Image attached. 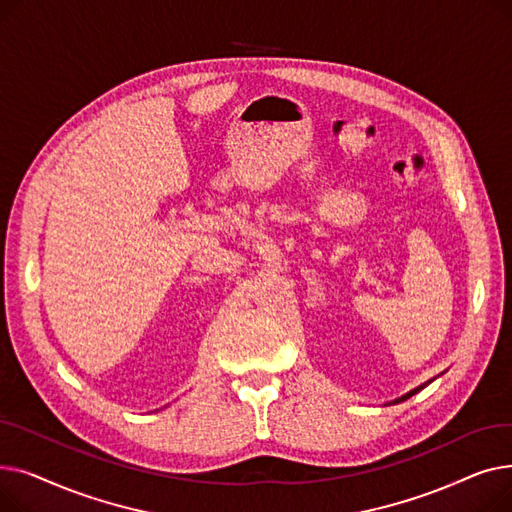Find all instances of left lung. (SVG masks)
I'll return each mask as SVG.
<instances>
[{
	"label": "left lung",
	"instance_id": "1",
	"mask_svg": "<svg viewBox=\"0 0 512 512\" xmlns=\"http://www.w3.org/2000/svg\"><path fill=\"white\" fill-rule=\"evenodd\" d=\"M417 390H419V388H417ZM417 390H413V392H409V394H407V396H402V398H400V400H405V398H409V396H413V394H415V392H417Z\"/></svg>",
	"mask_w": 512,
	"mask_h": 512
}]
</instances>
